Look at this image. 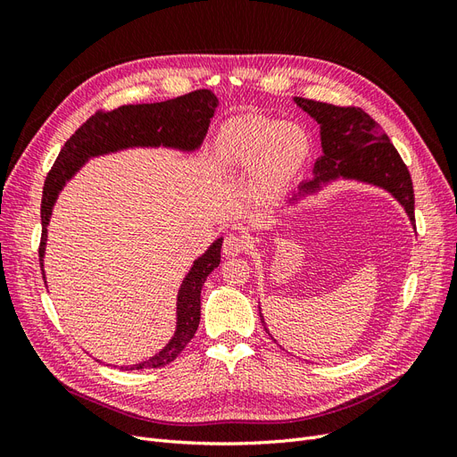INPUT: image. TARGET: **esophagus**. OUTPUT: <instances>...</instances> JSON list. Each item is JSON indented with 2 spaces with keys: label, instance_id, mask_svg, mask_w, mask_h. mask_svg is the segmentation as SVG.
Listing matches in <instances>:
<instances>
[{
  "label": "esophagus",
  "instance_id": "obj_1",
  "mask_svg": "<svg viewBox=\"0 0 457 457\" xmlns=\"http://www.w3.org/2000/svg\"><path fill=\"white\" fill-rule=\"evenodd\" d=\"M242 252H245V240L237 232L227 234L223 240V253L227 257H234V255H240Z\"/></svg>",
  "mask_w": 457,
  "mask_h": 457
}]
</instances>
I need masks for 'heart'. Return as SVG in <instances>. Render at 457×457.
I'll return each mask as SVG.
<instances>
[{"instance_id":"1","label":"heart","mask_w":457,"mask_h":457,"mask_svg":"<svg viewBox=\"0 0 457 457\" xmlns=\"http://www.w3.org/2000/svg\"><path fill=\"white\" fill-rule=\"evenodd\" d=\"M220 146L244 168L255 169V183L262 190L278 188L292 179L309 154V137L294 123L267 118L232 121L220 137Z\"/></svg>"}]
</instances>
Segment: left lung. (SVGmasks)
Wrapping results in <instances>:
<instances>
[{
  "mask_svg": "<svg viewBox=\"0 0 457 457\" xmlns=\"http://www.w3.org/2000/svg\"><path fill=\"white\" fill-rule=\"evenodd\" d=\"M294 101L320 126L322 156L314 163V177L311 181L301 183L299 192L292 196V202L301 195L320 190L322 185L343 177L376 185L391 192L406 210L411 223H416L410 171L389 141V137L379 128V123L371 120L362 108L336 106L303 99V96H295ZM259 316L262 326H265L261 307ZM267 334L270 336L269 329Z\"/></svg>",
  "mask_w": 457,
  "mask_h": 457,
  "instance_id": "obj_1",
  "label": "left lung"
}]
</instances>
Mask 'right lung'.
<instances>
[{
	"instance_id": "1",
	"label": "right lung",
	"mask_w": 457,
	"mask_h": 457,
	"mask_svg": "<svg viewBox=\"0 0 457 457\" xmlns=\"http://www.w3.org/2000/svg\"><path fill=\"white\" fill-rule=\"evenodd\" d=\"M217 103V96L210 89H198L163 103L126 104L116 110H106V112L99 110L86 123H81L71 139L64 143L46 177L44 196H41L39 242V265L44 278V253L51 210L62 187L71 181L76 171H79L81 165L93 156L133 146H168L185 152L196 150L210 128ZM220 245H223V238H217L207 247V252L195 261L179 287L177 329L171 341L148 361L126 366V370H150L170 364L195 337L200 324L202 286L210 272L219 267Z\"/></svg>"
}]
</instances>
